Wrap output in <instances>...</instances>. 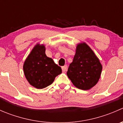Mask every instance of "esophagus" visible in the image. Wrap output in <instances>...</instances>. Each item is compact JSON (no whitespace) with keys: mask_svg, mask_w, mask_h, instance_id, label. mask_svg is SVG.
I'll use <instances>...</instances> for the list:
<instances>
[{"mask_svg":"<svg viewBox=\"0 0 123 123\" xmlns=\"http://www.w3.org/2000/svg\"><path fill=\"white\" fill-rule=\"evenodd\" d=\"M67 69V65H64V66L62 67V72H65Z\"/></svg>","mask_w":123,"mask_h":123,"instance_id":"esophagus-1","label":"esophagus"}]
</instances>
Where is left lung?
Here are the masks:
<instances>
[{
    "label": "left lung",
    "mask_w": 123,
    "mask_h": 123,
    "mask_svg": "<svg viewBox=\"0 0 123 123\" xmlns=\"http://www.w3.org/2000/svg\"><path fill=\"white\" fill-rule=\"evenodd\" d=\"M102 69L99 58L85 42H82L77 45L75 54L67 74L77 88L86 90L97 84Z\"/></svg>",
    "instance_id": "1"
}]
</instances>
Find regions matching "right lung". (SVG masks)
<instances>
[{"instance_id":"1","label":"right lung","mask_w":123,"mask_h":123,"mask_svg":"<svg viewBox=\"0 0 123 123\" xmlns=\"http://www.w3.org/2000/svg\"><path fill=\"white\" fill-rule=\"evenodd\" d=\"M44 44H36L25 60L23 70L25 77L32 86L41 89L54 82L57 75L61 74L60 67L45 54Z\"/></svg>"}]
</instances>
